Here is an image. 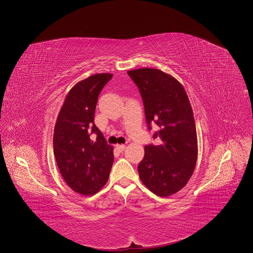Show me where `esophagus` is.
I'll use <instances>...</instances> for the list:
<instances>
[{
	"label": "esophagus",
	"mask_w": 253,
	"mask_h": 253,
	"mask_svg": "<svg viewBox=\"0 0 253 253\" xmlns=\"http://www.w3.org/2000/svg\"><path fill=\"white\" fill-rule=\"evenodd\" d=\"M125 148H126V146L125 145H116V149H117V151L118 152H123L124 150H125Z\"/></svg>",
	"instance_id": "esophagus-1"
}]
</instances>
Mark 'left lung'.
<instances>
[{
    "label": "left lung",
    "mask_w": 253,
    "mask_h": 253,
    "mask_svg": "<svg viewBox=\"0 0 253 253\" xmlns=\"http://www.w3.org/2000/svg\"><path fill=\"white\" fill-rule=\"evenodd\" d=\"M143 98L149 130L159 126L153 138L161 144L145 146L138 166L142 182L156 195L167 197L183 188L197 161V134L193 111L182 84L158 69L127 72Z\"/></svg>",
    "instance_id": "8db88e82"
}]
</instances>
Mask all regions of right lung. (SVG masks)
<instances>
[{
  "instance_id": "add662e5",
  "label": "right lung",
  "mask_w": 253,
  "mask_h": 253,
  "mask_svg": "<svg viewBox=\"0 0 253 253\" xmlns=\"http://www.w3.org/2000/svg\"><path fill=\"white\" fill-rule=\"evenodd\" d=\"M112 74H96L76 84L59 112L53 150L66 183L82 195H93L108 180L113 148L94 124L98 95ZM97 138L92 140L91 135Z\"/></svg>"
}]
</instances>
